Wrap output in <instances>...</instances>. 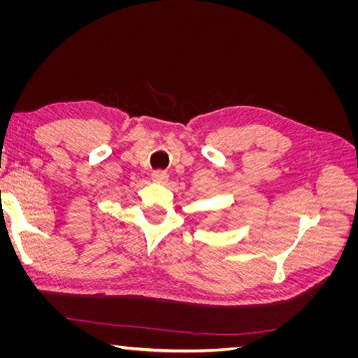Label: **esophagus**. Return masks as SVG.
<instances>
[{"label": "esophagus", "instance_id": "esophagus-1", "mask_svg": "<svg viewBox=\"0 0 358 358\" xmlns=\"http://www.w3.org/2000/svg\"><path fill=\"white\" fill-rule=\"evenodd\" d=\"M150 176H152V179L157 182H166L169 179V173L164 170H154L150 173Z\"/></svg>", "mask_w": 358, "mask_h": 358}]
</instances>
